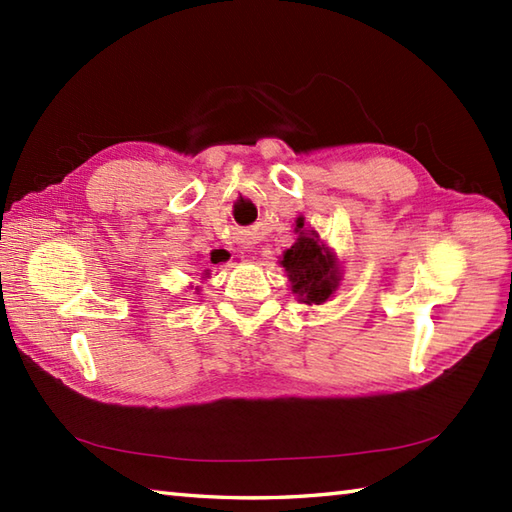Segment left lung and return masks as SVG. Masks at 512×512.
Instances as JSON below:
<instances>
[{
  "label": "left lung",
  "mask_w": 512,
  "mask_h": 512,
  "mask_svg": "<svg viewBox=\"0 0 512 512\" xmlns=\"http://www.w3.org/2000/svg\"><path fill=\"white\" fill-rule=\"evenodd\" d=\"M298 239L291 248L284 250L280 266L289 275L291 291L305 305H323L341 282L339 262L332 250L320 241L316 230H305V219L296 221Z\"/></svg>",
  "instance_id": "1"
}]
</instances>
